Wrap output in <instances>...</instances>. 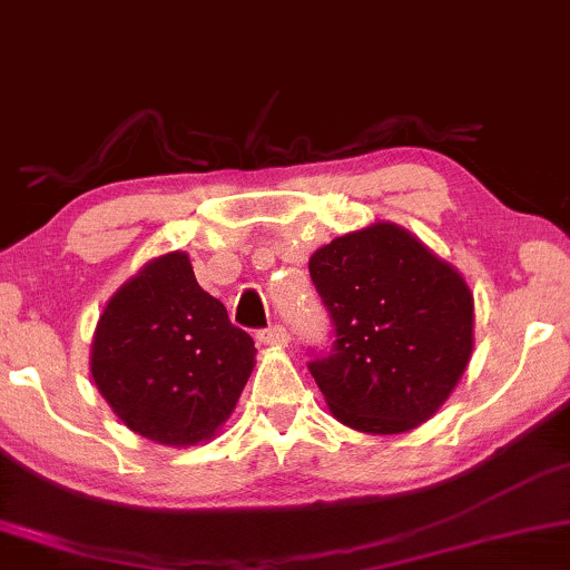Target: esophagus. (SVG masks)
<instances>
[{"instance_id":"1","label":"esophagus","mask_w":570,"mask_h":570,"mask_svg":"<svg viewBox=\"0 0 570 570\" xmlns=\"http://www.w3.org/2000/svg\"><path fill=\"white\" fill-rule=\"evenodd\" d=\"M257 342L259 345H271V347H281L289 342V334H286V328L281 324H273L267 328H259L257 332Z\"/></svg>"}]
</instances>
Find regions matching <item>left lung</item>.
I'll return each instance as SVG.
<instances>
[{
    "label": "left lung",
    "instance_id": "left-lung-1",
    "mask_svg": "<svg viewBox=\"0 0 570 570\" xmlns=\"http://www.w3.org/2000/svg\"><path fill=\"white\" fill-rule=\"evenodd\" d=\"M307 267L334 326L332 351L307 363L332 414L372 435L428 422L472 355L464 278L393 223L334 238Z\"/></svg>",
    "mask_w": 570,
    "mask_h": 570
}]
</instances>
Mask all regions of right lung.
<instances>
[{"label":"right lung","mask_w":570,"mask_h":570,"mask_svg":"<svg viewBox=\"0 0 570 570\" xmlns=\"http://www.w3.org/2000/svg\"><path fill=\"white\" fill-rule=\"evenodd\" d=\"M255 353V340L198 286L188 255L169 252L108 299L89 372L132 433L164 445H196L236 409Z\"/></svg>","instance_id":"right-lung-1"}]
</instances>
